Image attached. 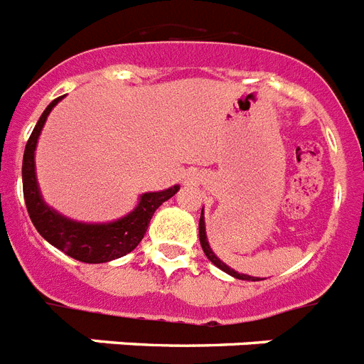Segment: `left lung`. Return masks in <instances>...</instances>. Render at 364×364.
<instances>
[{"label": "left lung", "instance_id": "obj_1", "mask_svg": "<svg viewBox=\"0 0 364 364\" xmlns=\"http://www.w3.org/2000/svg\"><path fill=\"white\" fill-rule=\"evenodd\" d=\"M198 239H200V247H203L204 254H206V257L210 259V262L213 263L215 267H219L220 271H225L226 274L234 276V278H239V279H250V282H257L259 278H254V276H247V274H239V272H235L234 269H230L228 265H225V263L220 262L219 257L213 254V250L210 248V245H208V239H206V226H204V217L203 213H200V220H198Z\"/></svg>", "mask_w": 364, "mask_h": 364}]
</instances>
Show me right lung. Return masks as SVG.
Masks as SVG:
<instances>
[{"label":"right lung","instance_id":"add662e5","mask_svg":"<svg viewBox=\"0 0 364 364\" xmlns=\"http://www.w3.org/2000/svg\"><path fill=\"white\" fill-rule=\"evenodd\" d=\"M60 99L62 97H57L49 102V107L43 110L38 123L27 139L23 166H21L23 198H26L27 212H29L34 228L38 230V234L48 243L57 247L58 250L77 262H112L121 256H127L138 247L147 232L151 217L154 215L161 203H166L167 198H171L178 191V186H173V188L158 191V193L141 195L134 212H130L127 217L116 220V223H110V225H82V223H75V220H70L58 215L57 212H53L51 208L43 204L42 197H40L36 175H34V149H36L40 130L48 119L49 112Z\"/></svg>","mask_w":364,"mask_h":364}]
</instances>
